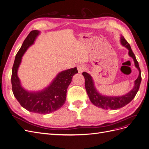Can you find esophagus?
I'll use <instances>...</instances> for the list:
<instances>
[{
    "label": "esophagus",
    "mask_w": 149,
    "mask_h": 149,
    "mask_svg": "<svg viewBox=\"0 0 149 149\" xmlns=\"http://www.w3.org/2000/svg\"><path fill=\"white\" fill-rule=\"evenodd\" d=\"M86 69V67L84 66V65L82 64H80L78 66H77V70H78V73H82Z\"/></svg>",
    "instance_id": "esophagus-1"
}]
</instances>
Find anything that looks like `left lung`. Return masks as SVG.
Masks as SVG:
<instances>
[{
    "label": "left lung",
    "instance_id": "left-lung-1",
    "mask_svg": "<svg viewBox=\"0 0 149 149\" xmlns=\"http://www.w3.org/2000/svg\"><path fill=\"white\" fill-rule=\"evenodd\" d=\"M121 44L129 49V55L133 58L134 66L139 70V76L138 78L134 81V87L127 94L120 96H109L102 95L99 93L94 84V81L91 75L86 72H83L82 75L85 78V87H86L87 95L90 101L96 107L102 109L116 110L124 107L132 101L136 96L139 90L140 84L141 82V70L135 56L133 53L130 44L124 39V36L121 35Z\"/></svg>",
    "mask_w": 149,
    "mask_h": 149
}]
</instances>
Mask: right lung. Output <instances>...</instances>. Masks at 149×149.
<instances>
[{"label": "right lung", "instance_id": "add662e5", "mask_svg": "<svg viewBox=\"0 0 149 149\" xmlns=\"http://www.w3.org/2000/svg\"><path fill=\"white\" fill-rule=\"evenodd\" d=\"M40 34L38 30L31 31L24 41L17 52L12 68L11 84L14 96L24 109L30 112L48 114L59 109L64 104L68 87L73 76L77 73L76 67L59 73L48 87L37 91L25 90L21 85L17 76L22 56L27 49L34 44Z\"/></svg>", "mask_w": 149, "mask_h": 149}]
</instances>
